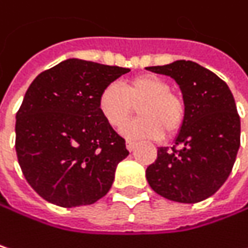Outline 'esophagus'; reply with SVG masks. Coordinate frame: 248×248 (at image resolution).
Instances as JSON below:
<instances>
[{
  "instance_id": "esophagus-1",
  "label": "esophagus",
  "mask_w": 248,
  "mask_h": 248,
  "mask_svg": "<svg viewBox=\"0 0 248 248\" xmlns=\"http://www.w3.org/2000/svg\"><path fill=\"white\" fill-rule=\"evenodd\" d=\"M135 147H137L135 142H133V141H127V150L130 151V152L135 150Z\"/></svg>"
}]
</instances>
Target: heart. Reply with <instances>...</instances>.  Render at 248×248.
Instances as JSON below:
<instances>
[{"label":"heart","mask_w":248,"mask_h":248,"mask_svg":"<svg viewBox=\"0 0 248 248\" xmlns=\"http://www.w3.org/2000/svg\"><path fill=\"white\" fill-rule=\"evenodd\" d=\"M138 107L140 118L121 133L131 140H158L165 131L178 133L185 121V103L170 92V84L156 75H140L124 87L107 84L98 94V110L108 125L120 128Z\"/></svg>","instance_id":"obj_1"}]
</instances>
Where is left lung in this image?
I'll use <instances>...</instances> for the list:
<instances>
[{
    "label": "left lung",
    "instance_id": "8db88e82",
    "mask_svg": "<svg viewBox=\"0 0 248 248\" xmlns=\"http://www.w3.org/2000/svg\"><path fill=\"white\" fill-rule=\"evenodd\" d=\"M147 70L176 81L185 103V121L175 147L158 148L145 176L154 192L179 203H198L216 193L229 178L240 148V117L223 80L190 61Z\"/></svg>",
    "mask_w": 248,
    "mask_h": 248
}]
</instances>
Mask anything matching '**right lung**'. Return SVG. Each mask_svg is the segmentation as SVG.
Here are the masks:
<instances>
[{"instance_id":"obj_1","label":"right lung","mask_w":248,"mask_h":248,"mask_svg":"<svg viewBox=\"0 0 248 248\" xmlns=\"http://www.w3.org/2000/svg\"><path fill=\"white\" fill-rule=\"evenodd\" d=\"M128 72L72 58L28 87L16 113L15 150L28 184L45 201L75 207L110 190L118 162L130 152L100 114L98 94Z\"/></svg>"}]
</instances>
